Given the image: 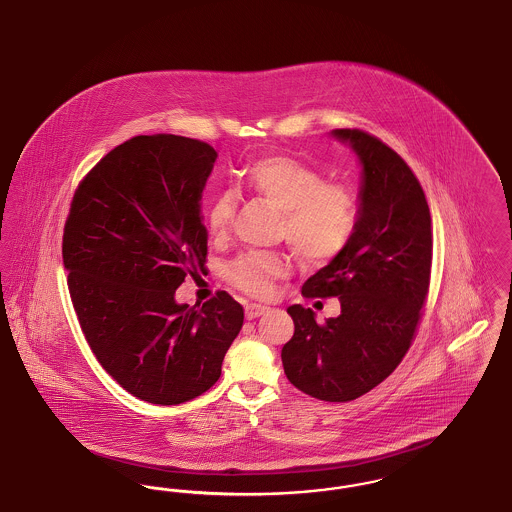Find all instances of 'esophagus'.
<instances>
[{
  "label": "esophagus",
  "mask_w": 512,
  "mask_h": 512,
  "mask_svg": "<svg viewBox=\"0 0 512 512\" xmlns=\"http://www.w3.org/2000/svg\"><path fill=\"white\" fill-rule=\"evenodd\" d=\"M267 313V307L265 305H259V303H249L245 305V318L247 320H253V318L261 317Z\"/></svg>",
  "instance_id": "obj_1"
}]
</instances>
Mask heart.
Instances as JSON below:
<instances>
[{"label": "heart", "instance_id": "1", "mask_svg": "<svg viewBox=\"0 0 512 512\" xmlns=\"http://www.w3.org/2000/svg\"><path fill=\"white\" fill-rule=\"evenodd\" d=\"M240 188L280 211V238L307 265H328L349 247L359 226V199L343 182L324 176L290 155H267L245 165ZM236 215L232 194H219L207 207L211 238L224 240ZM290 270L278 253H245L226 268L230 284L242 292L267 297L274 282Z\"/></svg>", "mask_w": 512, "mask_h": 512}]
</instances>
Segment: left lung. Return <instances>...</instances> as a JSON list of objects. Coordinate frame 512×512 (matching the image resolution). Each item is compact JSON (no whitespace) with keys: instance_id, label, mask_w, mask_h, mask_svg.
Segmentation results:
<instances>
[{"instance_id":"obj_1","label":"left lung","mask_w":512,"mask_h":512,"mask_svg":"<svg viewBox=\"0 0 512 512\" xmlns=\"http://www.w3.org/2000/svg\"><path fill=\"white\" fill-rule=\"evenodd\" d=\"M363 163L359 226L349 247L311 276L307 299L338 297L341 315L322 324L292 305L282 365L297 390L345 403L382 384L403 361L422 318L432 272V217L411 167L380 138L338 128Z\"/></svg>"}]
</instances>
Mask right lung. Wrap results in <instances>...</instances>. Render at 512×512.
Masks as SVG:
<instances>
[{
  "instance_id": "right-lung-1",
  "label": "right lung",
  "mask_w": 512,
  "mask_h": 512,
  "mask_svg": "<svg viewBox=\"0 0 512 512\" xmlns=\"http://www.w3.org/2000/svg\"><path fill=\"white\" fill-rule=\"evenodd\" d=\"M215 159L201 140L136 136L80 180L65 220L63 265L82 334L105 372L153 405L215 386L244 324V307L222 290L201 309L174 301L205 270L199 199Z\"/></svg>"
}]
</instances>
